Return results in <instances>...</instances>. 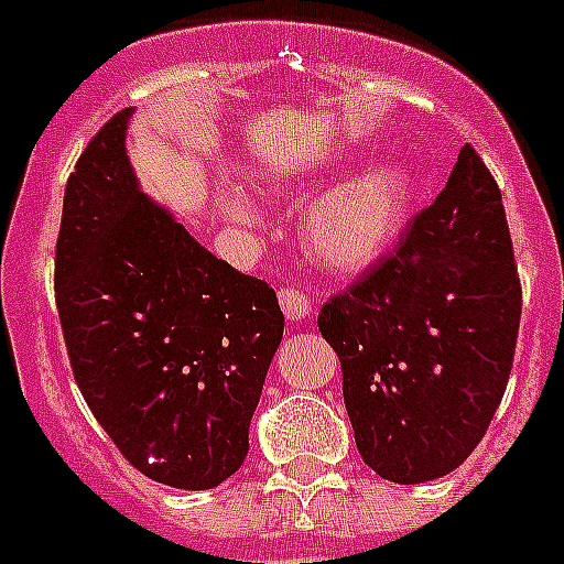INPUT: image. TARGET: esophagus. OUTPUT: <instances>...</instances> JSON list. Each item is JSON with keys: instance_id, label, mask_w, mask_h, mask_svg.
Wrapping results in <instances>:
<instances>
[{"instance_id": "esophagus-1", "label": "esophagus", "mask_w": 564, "mask_h": 564, "mask_svg": "<svg viewBox=\"0 0 564 564\" xmlns=\"http://www.w3.org/2000/svg\"><path fill=\"white\" fill-rule=\"evenodd\" d=\"M279 307H282V314L291 322H302L311 316V300H307L305 293L293 291V288H282L279 291Z\"/></svg>"}]
</instances>
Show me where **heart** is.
Segmentation results:
<instances>
[{"label": "heart", "instance_id": "1", "mask_svg": "<svg viewBox=\"0 0 564 564\" xmlns=\"http://www.w3.org/2000/svg\"><path fill=\"white\" fill-rule=\"evenodd\" d=\"M413 173L399 156L370 159L316 191L300 214L307 257L336 273L368 271L393 248L405 228ZM225 214L239 225L257 219L239 187L223 191Z\"/></svg>", "mask_w": 564, "mask_h": 564}]
</instances>
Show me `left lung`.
<instances>
[{
    "instance_id": "left-lung-1",
    "label": "left lung",
    "mask_w": 564,
    "mask_h": 564,
    "mask_svg": "<svg viewBox=\"0 0 564 564\" xmlns=\"http://www.w3.org/2000/svg\"><path fill=\"white\" fill-rule=\"evenodd\" d=\"M522 291L502 194L465 144L393 257L322 307L365 465L397 485L447 476L482 442L517 348Z\"/></svg>"
}]
</instances>
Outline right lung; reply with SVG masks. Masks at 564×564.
Masks as SVG:
<instances>
[{"label":"right lung","mask_w":564,"mask_h":564,"mask_svg":"<svg viewBox=\"0 0 564 564\" xmlns=\"http://www.w3.org/2000/svg\"><path fill=\"white\" fill-rule=\"evenodd\" d=\"M90 139L65 187L56 305L82 397L148 479L208 490L242 468L285 316L262 279L202 248L144 194L124 139Z\"/></svg>","instance_id":"right-lung-1"}]
</instances>
